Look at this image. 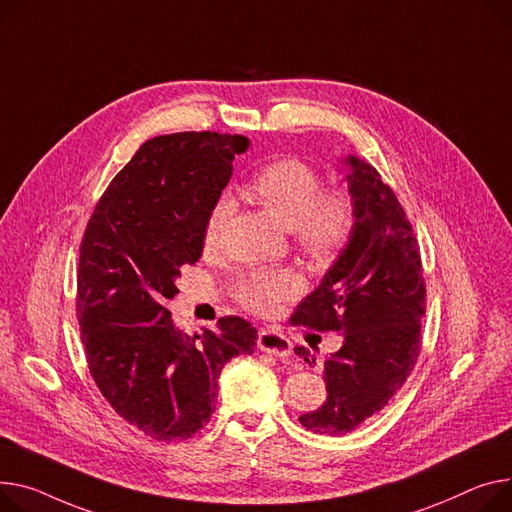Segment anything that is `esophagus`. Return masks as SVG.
<instances>
[{"label": "esophagus", "instance_id": "1", "mask_svg": "<svg viewBox=\"0 0 512 512\" xmlns=\"http://www.w3.org/2000/svg\"><path fill=\"white\" fill-rule=\"evenodd\" d=\"M257 348L261 352H267V354L278 356V358H286L292 352L290 339L284 333H278L274 329H259Z\"/></svg>", "mask_w": 512, "mask_h": 512}]
</instances>
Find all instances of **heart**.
Segmentation results:
<instances>
[{
    "instance_id": "heart-1",
    "label": "heart",
    "mask_w": 512,
    "mask_h": 512,
    "mask_svg": "<svg viewBox=\"0 0 512 512\" xmlns=\"http://www.w3.org/2000/svg\"><path fill=\"white\" fill-rule=\"evenodd\" d=\"M317 170L298 158H278L257 168L247 183V193L282 226L294 232L298 247L319 265L333 263L352 241L358 208L346 187L321 189ZM232 201L220 197L208 210L201 228V245L216 251ZM302 288L294 269H251L232 284L234 300L255 315H276L282 304Z\"/></svg>"
}]
</instances>
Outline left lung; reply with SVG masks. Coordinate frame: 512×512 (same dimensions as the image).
I'll return each mask as SVG.
<instances>
[{
	"mask_svg": "<svg viewBox=\"0 0 512 512\" xmlns=\"http://www.w3.org/2000/svg\"><path fill=\"white\" fill-rule=\"evenodd\" d=\"M358 224L352 241L306 296L290 325L337 331L344 346L323 362L327 399L298 420L317 434H348L377 416L403 387L422 350L426 284L418 238L377 168L350 156ZM294 352L315 362L311 350Z\"/></svg>",
	"mask_w": 512,
	"mask_h": 512,
	"instance_id": "left-lung-1",
	"label": "left lung"
}]
</instances>
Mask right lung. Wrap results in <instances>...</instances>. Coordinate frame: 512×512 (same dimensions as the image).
Segmentation results:
<instances>
[{
	"label": "right lung",
	"instance_id": "1",
	"mask_svg": "<svg viewBox=\"0 0 512 512\" xmlns=\"http://www.w3.org/2000/svg\"><path fill=\"white\" fill-rule=\"evenodd\" d=\"M249 138L183 131L148 140L98 199L80 243L76 315L88 370L113 410L154 440H185L216 410L218 374L257 329L222 317L193 337L166 302Z\"/></svg>",
	"mask_w": 512,
	"mask_h": 512
}]
</instances>
